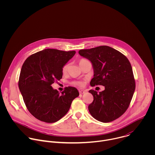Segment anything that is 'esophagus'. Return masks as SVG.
<instances>
[{
  "label": "esophagus",
  "mask_w": 155,
  "mask_h": 155,
  "mask_svg": "<svg viewBox=\"0 0 155 155\" xmlns=\"http://www.w3.org/2000/svg\"><path fill=\"white\" fill-rule=\"evenodd\" d=\"M86 92V91H83V90H80V91H79L80 94H84Z\"/></svg>",
  "instance_id": "34e87169"
}]
</instances>
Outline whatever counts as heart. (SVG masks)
Returning a JSON list of instances; mask_svg holds the SVG:
<instances>
[{
  "instance_id": "1",
  "label": "heart",
  "mask_w": 155,
  "mask_h": 155,
  "mask_svg": "<svg viewBox=\"0 0 155 155\" xmlns=\"http://www.w3.org/2000/svg\"><path fill=\"white\" fill-rule=\"evenodd\" d=\"M86 61H87L86 59H84V58H81L80 59L78 60V63H79V65H80V67H81V65L84 63L86 62ZM69 65H70V64L69 63H66L65 64H64L62 68V73L64 74V75H66L68 74V71H69ZM72 84L75 86H78V87H81L83 86V82L82 81H79V80H76V81H74L72 82Z\"/></svg>"
}]
</instances>
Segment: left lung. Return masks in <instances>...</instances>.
<instances>
[{
	"label": "left lung",
	"instance_id": "obj_1",
	"mask_svg": "<svg viewBox=\"0 0 155 155\" xmlns=\"http://www.w3.org/2000/svg\"><path fill=\"white\" fill-rule=\"evenodd\" d=\"M78 53L91 61L94 74L91 86L102 85L105 90L89 91L94 100L88 106L96 120L108 123L120 117L128 108L133 96L136 82L130 63L118 50L108 46L80 50Z\"/></svg>",
	"mask_w": 155,
	"mask_h": 155
}]
</instances>
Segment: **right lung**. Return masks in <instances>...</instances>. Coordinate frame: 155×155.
<instances>
[{"label": "right lung", "mask_w": 155, "mask_h": 155, "mask_svg": "<svg viewBox=\"0 0 155 155\" xmlns=\"http://www.w3.org/2000/svg\"><path fill=\"white\" fill-rule=\"evenodd\" d=\"M75 53L45 49L29 56L22 65L19 89L29 112L38 120L49 123L58 121L79 96L75 87H65L60 94L51 86L62 78V66Z\"/></svg>", "instance_id": "add662e5"}]
</instances>
